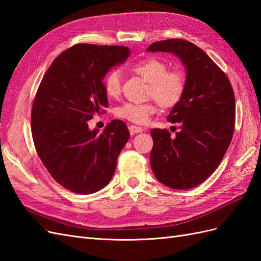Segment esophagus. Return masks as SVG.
Wrapping results in <instances>:
<instances>
[{"label": "esophagus", "instance_id": "1", "mask_svg": "<svg viewBox=\"0 0 261 261\" xmlns=\"http://www.w3.org/2000/svg\"><path fill=\"white\" fill-rule=\"evenodd\" d=\"M130 134H137V133H141L144 130L143 127H140V126H136V125H130L128 127Z\"/></svg>", "mask_w": 261, "mask_h": 261}]
</instances>
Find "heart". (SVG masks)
Here are the masks:
<instances>
[{"label": "heart", "mask_w": 261, "mask_h": 261, "mask_svg": "<svg viewBox=\"0 0 261 261\" xmlns=\"http://www.w3.org/2000/svg\"><path fill=\"white\" fill-rule=\"evenodd\" d=\"M167 64L159 59L148 58L132 66L134 73L149 83V97H152L162 107L176 105L185 90V80L178 70H167ZM107 96L115 98L121 93L122 73L114 68L109 72L103 81ZM156 112L152 102L132 103L127 102L114 110L115 116L135 124H146L150 116Z\"/></svg>", "instance_id": "1"}]
</instances>
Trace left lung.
I'll list each match as a JSON object with an SVG mask.
<instances>
[{"mask_svg": "<svg viewBox=\"0 0 261 261\" xmlns=\"http://www.w3.org/2000/svg\"><path fill=\"white\" fill-rule=\"evenodd\" d=\"M148 52H168L186 69L185 90L168 121L179 124L150 130L153 147L150 165L160 183L174 189L201 184L219 167L230 146L235 124V98L226 75L198 46L181 39L152 43Z\"/></svg>", "mask_w": 261, "mask_h": 261, "instance_id": "1", "label": "left lung"}]
</instances>
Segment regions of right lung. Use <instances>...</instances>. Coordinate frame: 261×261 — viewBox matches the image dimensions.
Masks as SVG:
<instances>
[{
  "label": "right lung",
  "instance_id": "add662e5",
  "mask_svg": "<svg viewBox=\"0 0 261 261\" xmlns=\"http://www.w3.org/2000/svg\"><path fill=\"white\" fill-rule=\"evenodd\" d=\"M129 54L122 45L76 44L52 62L39 86L31 111L35 147L51 176L70 192L93 194L114 174L127 126L113 120L99 133L88 121L108 108L105 76Z\"/></svg>",
  "mask_w": 261,
  "mask_h": 261
}]
</instances>
